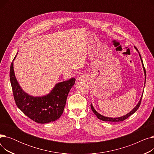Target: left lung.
<instances>
[{
	"mask_svg": "<svg viewBox=\"0 0 154 154\" xmlns=\"http://www.w3.org/2000/svg\"><path fill=\"white\" fill-rule=\"evenodd\" d=\"M134 48L137 51V52L139 53V57H140V60H141V62H142V67H143V72H144V75H145V82H144V87H145V80H146V72H145V69L144 68V66H143V61H142V57H141V55L138 51V49L134 46ZM143 87V88H144ZM143 91L142 92V94L140 97V100L139 101L138 103H137L136 106H135V107L132 110H131L130 112H129L128 113H127V114L123 116H121V117H106V116H103L101 114H100L99 112H97L95 110V109H94L93 105L92 104V103H91V109L93 111V112L95 114V115L97 117V118L100 120H102L103 121H105V122H120V121H123L125 119H126L127 118H128V117H130L131 115H132L133 114H134V113L137 110V109H139L140 105V102H141V100H142V95H143Z\"/></svg>",
	"mask_w": 154,
	"mask_h": 154,
	"instance_id": "obj_1",
	"label": "left lung"
}]
</instances>
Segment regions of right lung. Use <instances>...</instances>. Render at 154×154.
<instances>
[{
    "mask_svg": "<svg viewBox=\"0 0 154 154\" xmlns=\"http://www.w3.org/2000/svg\"><path fill=\"white\" fill-rule=\"evenodd\" d=\"M10 69V80L14 99L18 108L32 120L40 124H46L57 120L62 114L68 94L74 86L75 79L56 84L51 92L42 96H33L24 91L15 77L14 61Z\"/></svg>",
    "mask_w": 154,
    "mask_h": 154,
    "instance_id": "obj_1",
    "label": "right lung"
}]
</instances>
